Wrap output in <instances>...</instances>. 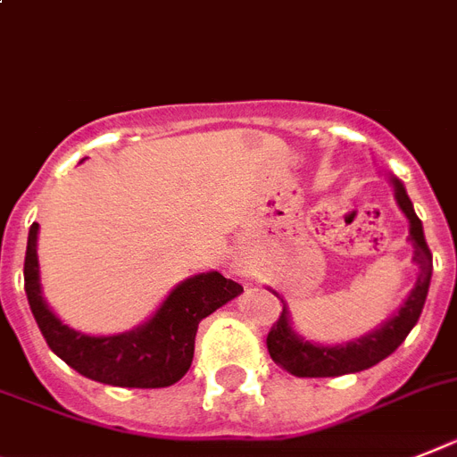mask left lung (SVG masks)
I'll list each match as a JSON object with an SVG mask.
<instances>
[{
	"mask_svg": "<svg viewBox=\"0 0 457 457\" xmlns=\"http://www.w3.org/2000/svg\"><path fill=\"white\" fill-rule=\"evenodd\" d=\"M390 184L395 188L399 210L409 220V240L413 245V263L418 266L416 285L404 299V303L399 305L386 322L378 324L376 329L364 334V337L355 338V341L337 343V345L305 341L299 331L292 327L287 303L282 301V315L273 324V329L269 331L266 345H269V353L275 364H280L292 376H299V378H334V376H343V373L364 371V369L373 367L380 360H386L387 355H392L409 337V331L416 327L418 318L423 312L425 299H428L429 280H432V252L425 243L423 221L418 220L404 184L399 182L395 175H390ZM278 299H280V294H278Z\"/></svg>",
	"mask_w": 457,
	"mask_h": 457,
	"instance_id": "8db88e82",
	"label": "left lung"
}]
</instances>
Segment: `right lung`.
<instances>
[{
  "label": "right lung",
  "instance_id": "1",
  "mask_svg": "<svg viewBox=\"0 0 457 457\" xmlns=\"http://www.w3.org/2000/svg\"><path fill=\"white\" fill-rule=\"evenodd\" d=\"M37 240L39 224H32L25 252V294L29 311L48 348L74 371L104 386H175L194 361L195 331L201 320L243 292L237 282L224 278L220 270L191 275L165 296L152 318L135 329L90 337L62 322L44 299Z\"/></svg>",
  "mask_w": 457,
  "mask_h": 457
}]
</instances>
